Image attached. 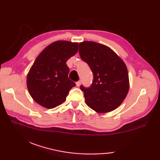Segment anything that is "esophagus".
I'll return each mask as SVG.
<instances>
[{
  "label": "esophagus",
  "instance_id": "34e87169",
  "mask_svg": "<svg viewBox=\"0 0 160 160\" xmlns=\"http://www.w3.org/2000/svg\"><path fill=\"white\" fill-rule=\"evenodd\" d=\"M80 84H81V81H80V80L78 81V82H76V86H77V87H80Z\"/></svg>",
  "mask_w": 160,
  "mask_h": 160
}]
</instances>
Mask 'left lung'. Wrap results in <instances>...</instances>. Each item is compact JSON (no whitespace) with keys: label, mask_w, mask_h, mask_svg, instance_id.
<instances>
[{"label":"left lung","mask_w":160,"mask_h":160,"mask_svg":"<svg viewBox=\"0 0 160 160\" xmlns=\"http://www.w3.org/2000/svg\"><path fill=\"white\" fill-rule=\"evenodd\" d=\"M79 53L93 74L89 87L80 86L86 104L98 113L115 109L125 99L129 89L126 64L109 47L95 42H80Z\"/></svg>","instance_id":"left-lung-1"}]
</instances>
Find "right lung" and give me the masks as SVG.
<instances>
[{"instance_id":"1","label":"right lung","mask_w":160,"mask_h":160,"mask_svg":"<svg viewBox=\"0 0 160 160\" xmlns=\"http://www.w3.org/2000/svg\"><path fill=\"white\" fill-rule=\"evenodd\" d=\"M78 50V43L58 40L39 54L30 69L27 85L32 98L41 106L52 108L66 100L76 83L68 78L67 61Z\"/></svg>"}]
</instances>
